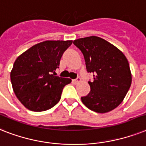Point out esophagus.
I'll list each match as a JSON object with an SVG mask.
<instances>
[{
    "mask_svg": "<svg viewBox=\"0 0 146 146\" xmlns=\"http://www.w3.org/2000/svg\"><path fill=\"white\" fill-rule=\"evenodd\" d=\"M72 81H73L74 84H78V83L80 81V78H77L76 79H74V80H73Z\"/></svg>",
    "mask_w": 146,
    "mask_h": 146,
    "instance_id": "34e87169",
    "label": "esophagus"
}]
</instances>
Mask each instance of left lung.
Wrapping results in <instances>:
<instances>
[{"instance_id":"obj_1","label":"left lung","mask_w":146,"mask_h":146,"mask_svg":"<svg viewBox=\"0 0 146 146\" xmlns=\"http://www.w3.org/2000/svg\"><path fill=\"white\" fill-rule=\"evenodd\" d=\"M73 44L82 52L87 72L93 74V80L88 82L90 91L81 97L83 103L98 113L117 108L132 82L125 56L113 44L96 36L79 38Z\"/></svg>"}]
</instances>
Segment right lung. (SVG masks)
<instances>
[{"label":"right lung","mask_w":146,"mask_h":146,"mask_svg":"<svg viewBox=\"0 0 146 146\" xmlns=\"http://www.w3.org/2000/svg\"><path fill=\"white\" fill-rule=\"evenodd\" d=\"M72 40H45L18 56L10 72L13 89L21 103L34 111L53 108L69 78L55 76L63 53Z\"/></svg>","instance_id":"right-lung-1"}]
</instances>
